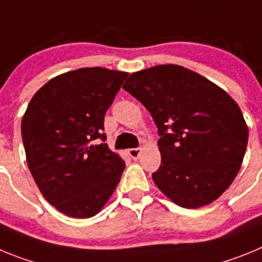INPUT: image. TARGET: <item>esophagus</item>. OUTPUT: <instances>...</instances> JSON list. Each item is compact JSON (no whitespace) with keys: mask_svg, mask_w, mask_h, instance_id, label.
Returning a JSON list of instances; mask_svg holds the SVG:
<instances>
[{"mask_svg":"<svg viewBox=\"0 0 262 262\" xmlns=\"http://www.w3.org/2000/svg\"><path fill=\"white\" fill-rule=\"evenodd\" d=\"M140 152H142V148H131V149H128V155L133 157L134 160H136L140 156Z\"/></svg>","mask_w":262,"mask_h":262,"instance_id":"34e87169","label":"esophagus"}]
</instances>
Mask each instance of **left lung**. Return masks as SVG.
<instances>
[{
	"label": "left lung",
	"mask_w": 262,
	"mask_h": 262,
	"mask_svg": "<svg viewBox=\"0 0 262 262\" xmlns=\"http://www.w3.org/2000/svg\"><path fill=\"white\" fill-rule=\"evenodd\" d=\"M123 89L145 106L161 135V165L152 174L176 205L216 201L239 173L248 126L235 99L196 72L165 64L134 72Z\"/></svg>",
	"instance_id": "1"
}]
</instances>
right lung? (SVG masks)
<instances>
[{
    "mask_svg": "<svg viewBox=\"0 0 262 262\" xmlns=\"http://www.w3.org/2000/svg\"><path fill=\"white\" fill-rule=\"evenodd\" d=\"M127 72L80 68L51 78L22 118L26 161L46 201L71 217L98 214L114 193L124 161L102 138L103 118Z\"/></svg>",
    "mask_w": 262,
    "mask_h": 262,
    "instance_id": "right-lung-1",
    "label": "right lung"
}]
</instances>
